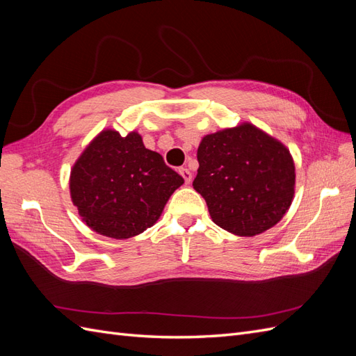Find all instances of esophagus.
Segmentation results:
<instances>
[{
  "label": "esophagus",
  "instance_id": "obj_1",
  "mask_svg": "<svg viewBox=\"0 0 356 356\" xmlns=\"http://www.w3.org/2000/svg\"><path fill=\"white\" fill-rule=\"evenodd\" d=\"M179 174H181V177H182V178H184L186 184H190V182H191V178H193L191 172H190L187 168H181V169H179Z\"/></svg>",
  "mask_w": 356,
  "mask_h": 356
}]
</instances>
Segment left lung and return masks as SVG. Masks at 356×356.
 Returning <instances> with one entry per match:
<instances>
[{"label": "left lung", "instance_id": "8db88e82", "mask_svg": "<svg viewBox=\"0 0 356 356\" xmlns=\"http://www.w3.org/2000/svg\"><path fill=\"white\" fill-rule=\"evenodd\" d=\"M193 187L212 221L238 236L260 234L282 220L294 197L289 149L251 123L202 138Z\"/></svg>", "mask_w": 356, "mask_h": 356}]
</instances>
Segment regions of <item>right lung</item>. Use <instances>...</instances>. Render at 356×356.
I'll return each instance as SVG.
<instances>
[{
    "label": "right lung",
    "instance_id": "add662e5",
    "mask_svg": "<svg viewBox=\"0 0 356 356\" xmlns=\"http://www.w3.org/2000/svg\"><path fill=\"white\" fill-rule=\"evenodd\" d=\"M184 179L163 157L145 148L138 132L105 129L86 147L70 175L81 220L111 239H129L156 224Z\"/></svg>",
    "mask_w": 356,
    "mask_h": 356
}]
</instances>
